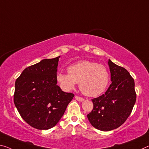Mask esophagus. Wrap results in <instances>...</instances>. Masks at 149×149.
I'll return each instance as SVG.
<instances>
[{"label": "esophagus", "instance_id": "1", "mask_svg": "<svg viewBox=\"0 0 149 149\" xmlns=\"http://www.w3.org/2000/svg\"><path fill=\"white\" fill-rule=\"evenodd\" d=\"M75 100H77L78 101H83L84 100V98L81 97L77 96V95H75Z\"/></svg>", "mask_w": 149, "mask_h": 149}]
</instances>
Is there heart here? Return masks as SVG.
Masks as SVG:
<instances>
[{
    "label": "heart",
    "instance_id": "heart-1",
    "mask_svg": "<svg viewBox=\"0 0 149 149\" xmlns=\"http://www.w3.org/2000/svg\"><path fill=\"white\" fill-rule=\"evenodd\" d=\"M68 74L59 73L56 77L62 90L70 91L79 82L84 95L97 97L104 92L109 83V74L105 65L88 60L80 61L68 66Z\"/></svg>",
    "mask_w": 149,
    "mask_h": 149
}]
</instances>
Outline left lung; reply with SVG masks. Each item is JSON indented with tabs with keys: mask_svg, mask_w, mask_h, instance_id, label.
Instances as JSON below:
<instances>
[{
	"mask_svg": "<svg viewBox=\"0 0 149 149\" xmlns=\"http://www.w3.org/2000/svg\"><path fill=\"white\" fill-rule=\"evenodd\" d=\"M111 84L105 93L92 100L93 108L87 115L91 125L103 131L115 129L125 122L136 101L134 79L128 71L108 62Z\"/></svg>",
	"mask_w": 149,
	"mask_h": 149,
	"instance_id": "left-lung-1",
	"label": "left lung"
}]
</instances>
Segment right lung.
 <instances>
[{
	"instance_id": "1",
	"label": "right lung",
	"mask_w": 149,
	"mask_h": 149,
	"mask_svg": "<svg viewBox=\"0 0 149 149\" xmlns=\"http://www.w3.org/2000/svg\"><path fill=\"white\" fill-rule=\"evenodd\" d=\"M60 58L44 59L29 66L16 80L14 103L22 119L35 129L55 126L74 97L57 86Z\"/></svg>"
}]
</instances>
